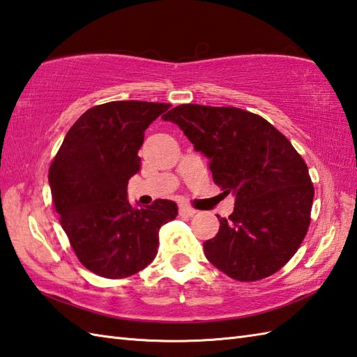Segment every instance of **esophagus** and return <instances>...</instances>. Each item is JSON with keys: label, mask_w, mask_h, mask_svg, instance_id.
Here are the masks:
<instances>
[{"label": "esophagus", "mask_w": 357, "mask_h": 357, "mask_svg": "<svg viewBox=\"0 0 357 357\" xmlns=\"http://www.w3.org/2000/svg\"><path fill=\"white\" fill-rule=\"evenodd\" d=\"M196 213V210L195 208H192V207H188V206H179V215L181 216H193Z\"/></svg>", "instance_id": "esophagus-1"}]
</instances>
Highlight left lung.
I'll list each match as a JSON object with an SVG mask.
<instances>
[{
  "label": "left lung",
  "instance_id": "1",
  "mask_svg": "<svg viewBox=\"0 0 357 357\" xmlns=\"http://www.w3.org/2000/svg\"><path fill=\"white\" fill-rule=\"evenodd\" d=\"M176 124L208 159L215 184L234 195L229 219H219L204 253L241 282L280 270L298 252L308 225L314 187L307 164L267 119L238 107L183 104L162 116Z\"/></svg>",
  "mask_w": 357,
  "mask_h": 357
}]
</instances>
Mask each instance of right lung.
<instances>
[{"mask_svg":"<svg viewBox=\"0 0 357 357\" xmlns=\"http://www.w3.org/2000/svg\"><path fill=\"white\" fill-rule=\"evenodd\" d=\"M172 107L112 101L75 123L49 169L53 206L79 262L109 279L132 276L155 259L159 229L178 215L176 202L133 207L127 184L139 172L144 132Z\"/></svg>","mask_w":357,"mask_h":357,"instance_id":"right-lung-1","label":"right lung"}]
</instances>
